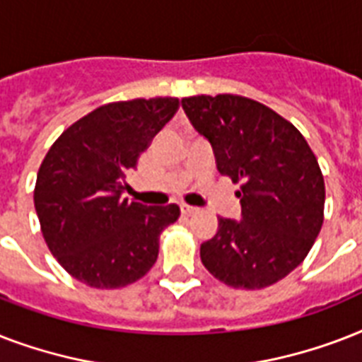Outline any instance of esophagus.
Returning <instances> with one entry per match:
<instances>
[{
    "instance_id": "1",
    "label": "esophagus",
    "mask_w": 362,
    "mask_h": 362,
    "mask_svg": "<svg viewBox=\"0 0 362 362\" xmlns=\"http://www.w3.org/2000/svg\"><path fill=\"white\" fill-rule=\"evenodd\" d=\"M180 212L184 216H192L197 212V209H195V206H189V204H180Z\"/></svg>"
}]
</instances>
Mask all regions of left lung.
Listing matches in <instances>:
<instances>
[{"label": "left lung", "instance_id": "left-lung-1", "mask_svg": "<svg viewBox=\"0 0 362 362\" xmlns=\"http://www.w3.org/2000/svg\"><path fill=\"white\" fill-rule=\"evenodd\" d=\"M212 144L223 176L240 184V220L218 218L201 244L210 274L235 289H263L308 255L323 226L325 182L300 131L263 103L220 93L182 99Z\"/></svg>", "mask_w": 362, "mask_h": 362}]
</instances>
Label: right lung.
I'll list each match as a JSON object with an SVG mask.
<instances>
[{"label": "right lung", "instance_id": "add662e5", "mask_svg": "<svg viewBox=\"0 0 362 362\" xmlns=\"http://www.w3.org/2000/svg\"><path fill=\"white\" fill-rule=\"evenodd\" d=\"M176 98L109 103L67 127L37 173L35 203L45 242L82 284L118 289L141 280L176 204L146 206L122 197L125 176L178 110Z\"/></svg>", "mask_w": 362, "mask_h": 362}]
</instances>
